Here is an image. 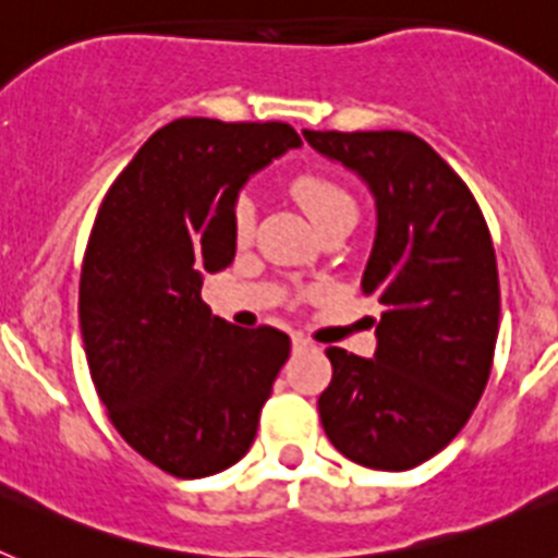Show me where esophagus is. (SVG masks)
Returning a JSON list of instances; mask_svg holds the SVG:
<instances>
[{"instance_id": "34e87169", "label": "esophagus", "mask_w": 558, "mask_h": 558, "mask_svg": "<svg viewBox=\"0 0 558 558\" xmlns=\"http://www.w3.org/2000/svg\"><path fill=\"white\" fill-rule=\"evenodd\" d=\"M313 349V340H307L304 335H293V352H307Z\"/></svg>"}]
</instances>
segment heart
I'll use <instances>...</instances> for the list:
<instances>
[{
  "mask_svg": "<svg viewBox=\"0 0 558 558\" xmlns=\"http://www.w3.org/2000/svg\"><path fill=\"white\" fill-rule=\"evenodd\" d=\"M290 195L304 211L310 215L318 231L329 229V226L340 223V220L357 218V204H354L352 192L347 186L335 181L327 172H295L288 184ZM256 211L248 195H240L231 209V231H234L236 245H248L254 236Z\"/></svg>",
  "mask_w": 558,
  "mask_h": 558,
  "instance_id": "1",
  "label": "heart"
}]
</instances>
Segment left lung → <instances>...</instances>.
Listing matches in <instances>:
<instances>
[{
	"instance_id": "8db88e82",
	"label": "left lung",
	"mask_w": 558,
	"mask_h": 558,
	"mask_svg": "<svg viewBox=\"0 0 558 558\" xmlns=\"http://www.w3.org/2000/svg\"><path fill=\"white\" fill-rule=\"evenodd\" d=\"M366 179L377 240L363 293L386 313L374 360L329 347L318 413L335 450L402 472L445 450L470 422L495 363L500 279L489 226L470 186L408 131H304Z\"/></svg>"
}]
</instances>
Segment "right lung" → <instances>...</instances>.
Returning <instances> with one entry per match:
<instances>
[{"instance_id": "add662e5", "label": "right lung", "mask_w": 558, "mask_h": 558, "mask_svg": "<svg viewBox=\"0 0 558 558\" xmlns=\"http://www.w3.org/2000/svg\"><path fill=\"white\" fill-rule=\"evenodd\" d=\"M299 145L288 122L184 117L97 209L77 299L88 374L117 433L167 475H215L254 445L290 338L211 315L201 284L234 259L240 186Z\"/></svg>"}]
</instances>
